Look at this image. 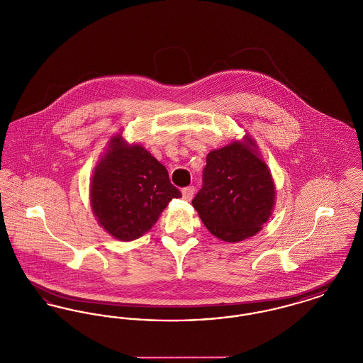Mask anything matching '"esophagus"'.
Here are the masks:
<instances>
[{"label":"esophagus","mask_w":363,"mask_h":363,"mask_svg":"<svg viewBox=\"0 0 363 363\" xmlns=\"http://www.w3.org/2000/svg\"><path fill=\"white\" fill-rule=\"evenodd\" d=\"M193 194H194V186H188V188H184V189H182V197H184L186 201L191 200Z\"/></svg>","instance_id":"obj_1"}]
</instances>
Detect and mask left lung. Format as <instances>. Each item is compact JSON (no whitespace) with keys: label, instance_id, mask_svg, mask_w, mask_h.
<instances>
[{"label":"left lung","instance_id":"left-lung-1","mask_svg":"<svg viewBox=\"0 0 363 363\" xmlns=\"http://www.w3.org/2000/svg\"><path fill=\"white\" fill-rule=\"evenodd\" d=\"M271 172L247 135L207 155L203 188L191 204L216 238L240 242L257 234L275 206Z\"/></svg>","mask_w":363,"mask_h":363}]
</instances>
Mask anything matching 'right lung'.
<instances>
[{"label":"right lung","mask_w":363,"mask_h":363,"mask_svg":"<svg viewBox=\"0 0 363 363\" xmlns=\"http://www.w3.org/2000/svg\"><path fill=\"white\" fill-rule=\"evenodd\" d=\"M89 191L98 223L125 242L150 231L167 204L181 197L166 167L140 144L129 145L121 133L110 140Z\"/></svg>","instance_id":"obj_1"}]
</instances>
